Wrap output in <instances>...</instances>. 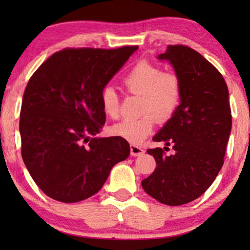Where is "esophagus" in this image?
Segmentation results:
<instances>
[{"instance_id":"1","label":"esophagus","mask_w":250,"mask_h":250,"mask_svg":"<svg viewBox=\"0 0 250 250\" xmlns=\"http://www.w3.org/2000/svg\"><path fill=\"white\" fill-rule=\"evenodd\" d=\"M145 153V150H143L142 146H140L138 145H131V155L132 156H142Z\"/></svg>"}]
</instances>
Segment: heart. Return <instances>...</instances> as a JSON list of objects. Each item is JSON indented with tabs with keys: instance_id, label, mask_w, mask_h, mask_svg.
<instances>
[{
	"instance_id": "obj_1",
	"label": "heart",
	"mask_w": 250,
	"mask_h": 250,
	"mask_svg": "<svg viewBox=\"0 0 250 250\" xmlns=\"http://www.w3.org/2000/svg\"><path fill=\"white\" fill-rule=\"evenodd\" d=\"M122 84L128 94L141 95V117L125 119L111 126L110 133L126 141L140 145L155 128L156 123L168 122L182 101V82L179 75L164 71L159 66L142 60L123 77ZM102 110L108 117L118 118L119 97L112 87H105L101 95Z\"/></svg>"
}]
</instances>
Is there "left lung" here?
Listing matches in <instances>:
<instances>
[{
    "instance_id": "left-lung-1",
    "label": "left lung",
    "mask_w": 250,
    "mask_h": 250,
    "mask_svg": "<svg viewBox=\"0 0 250 250\" xmlns=\"http://www.w3.org/2000/svg\"><path fill=\"white\" fill-rule=\"evenodd\" d=\"M159 59L168 60L182 82V101L176 114L153 136L163 148L148 149L156 168L141 182L159 203L180 206L199 198L216 179L232 126L229 90L223 76L189 46L168 45Z\"/></svg>"
}]
</instances>
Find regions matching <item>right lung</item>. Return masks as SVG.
<instances>
[{
  "instance_id": "right-lung-1",
  "label": "right lung",
  "mask_w": 250,
  "mask_h": 250,
  "mask_svg": "<svg viewBox=\"0 0 250 250\" xmlns=\"http://www.w3.org/2000/svg\"><path fill=\"white\" fill-rule=\"evenodd\" d=\"M138 47H67L29 78L20 110L21 156L47 197L68 204L87 199L128 157L126 140L94 135L105 123L101 92Z\"/></svg>"
}]
</instances>
